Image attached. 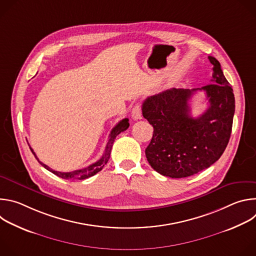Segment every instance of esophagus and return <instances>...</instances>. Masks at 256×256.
I'll use <instances>...</instances> for the list:
<instances>
[{
	"label": "esophagus",
	"instance_id": "1",
	"mask_svg": "<svg viewBox=\"0 0 256 256\" xmlns=\"http://www.w3.org/2000/svg\"><path fill=\"white\" fill-rule=\"evenodd\" d=\"M142 116V109H140V104H136L132 109V118L134 120H138Z\"/></svg>",
	"mask_w": 256,
	"mask_h": 256
}]
</instances>
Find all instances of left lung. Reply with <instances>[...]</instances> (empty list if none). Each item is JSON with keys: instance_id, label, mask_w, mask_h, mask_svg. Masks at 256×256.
<instances>
[{"instance_id": "1", "label": "left lung", "mask_w": 256, "mask_h": 256, "mask_svg": "<svg viewBox=\"0 0 256 256\" xmlns=\"http://www.w3.org/2000/svg\"><path fill=\"white\" fill-rule=\"evenodd\" d=\"M208 60L212 84L192 90L172 88L142 103V116L154 128L146 157L161 175L184 178L196 174L220 159L229 142L235 97L220 62L214 56ZM198 90L206 92L209 107L194 119L188 101Z\"/></svg>"}]
</instances>
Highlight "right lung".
Masks as SVG:
<instances>
[{
  "instance_id": "add662e5",
  "label": "right lung",
  "mask_w": 256,
  "mask_h": 256,
  "mask_svg": "<svg viewBox=\"0 0 256 256\" xmlns=\"http://www.w3.org/2000/svg\"><path fill=\"white\" fill-rule=\"evenodd\" d=\"M130 126V124H128V118H124L122 120H120L110 132V134H109L108 136V140H107V144H106V147H105V150H104V153H103V156L95 163L89 165L88 167L84 168V169H80V170H75V171H72V172H58V171H54L52 170L50 167H48V165L44 164L42 162H40L38 158V156H36V154L34 153V151L30 148L32 154L34 155V157L36 158V160H38L46 169H48V171H50L52 173L56 174V176L60 177V178H64V179H70V180H83V179H86V178H89L93 175H95L96 173H98L99 171L102 170V168L104 167V165L108 162L109 160V157H110V152H112V144H114V142L116 140V138L122 132H124L126 130H128V128Z\"/></svg>"
}]
</instances>
